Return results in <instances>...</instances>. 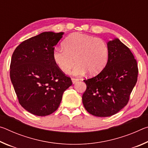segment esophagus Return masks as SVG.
I'll list each match as a JSON object with an SVG mask.
<instances>
[{
	"mask_svg": "<svg viewBox=\"0 0 148 148\" xmlns=\"http://www.w3.org/2000/svg\"><path fill=\"white\" fill-rule=\"evenodd\" d=\"M71 79H72V83H73V84L76 83L77 81H78V80H79L78 78H75V77H72Z\"/></svg>",
	"mask_w": 148,
	"mask_h": 148,
	"instance_id": "obj_1",
	"label": "esophagus"
}]
</instances>
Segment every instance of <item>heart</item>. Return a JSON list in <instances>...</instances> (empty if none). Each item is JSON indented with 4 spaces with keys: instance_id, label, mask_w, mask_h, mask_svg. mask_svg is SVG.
I'll return each instance as SVG.
<instances>
[{
    "instance_id": "heart-1",
    "label": "heart",
    "mask_w": 148,
    "mask_h": 148,
    "mask_svg": "<svg viewBox=\"0 0 148 148\" xmlns=\"http://www.w3.org/2000/svg\"><path fill=\"white\" fill-rule=\"evenodd\" d=\"M63 46L64 48L53 50L52 58L64 74H68L76 62L72 71L74 75L80 76L87 72L91 75L97 74L104 69L108 60V47L101 38L75 32L65 39Z\"/></svg>"
}]
</instances>
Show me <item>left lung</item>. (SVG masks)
I'll return each instance as SVG.
<instances>
[{
	"label": "left lung",
	"instance_id": "8db88e82",
	"mask_svg": "<svg viewBox=\"0 0 148 148\" xmlns=\"http://www.w3.org/2000/svg\"><path fill=\"white\" fill-rule=\"evenodd\" d=\"M107 45L109 56L106 66L97 76L84 80L87 86L82 96L84 106L97 117L113 116L126 106L138 73L137 62L128 47L118 38Z\"/></svg>",
	"mask_w": 148,
	"mask_h": 148
}]
</instances>
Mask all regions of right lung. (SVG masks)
<instances>
[{"instance_id":"obj_1","label":"right lung","mask_w":148,"mask_h":148,"mask_svg":"<svg viewBox=\"0 0 148 148\" xmlns=\"http://www.w3.org/2000/svg\"><path fill=\"white\" fill-rule=\"evenodd\" d=\"M63 34L42 32L21 42L12 54L10 75L15 92L21 106L36 116L56 111L64 91L72 84L52 58Z\"/></svg>"}]
</instances>
